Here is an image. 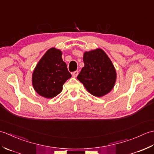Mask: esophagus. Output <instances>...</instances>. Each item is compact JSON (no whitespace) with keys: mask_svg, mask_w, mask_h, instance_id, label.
Instances as JSON below:
<instances>
[{"mask_svg":"<svg viewBox=\"0 0 154 154\" xmlns=\"http://www.w3.org/2000/svg\"><path fill=\"white\" fill-rule=\"evenodd\" d=\"M78 74H79V71H74V72H73V73H72V76H73V77H77Z\"/></svg>","mask_w":154,"mask_h":154,"instance_id":"esophagus-1","label":"esophagus"}]
</instances>
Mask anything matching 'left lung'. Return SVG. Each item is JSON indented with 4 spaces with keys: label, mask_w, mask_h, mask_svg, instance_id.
I'll return each instance as SVG.
<instances>
[{
    "label": "left lung",
    "mask_w": 154,
    "mask_h": 154,
    "mask_svg": "<svg viewBox=\"0 0 154 154\" xmlns=\"http://www.w3.org/2000/svg\"><path fill=\"white\" fill-rule=\"evenodd\" d=\"M84 67L77 79L93 96L101 97L110 93L115 85L116 71L112 61L102 49L85 51Z\"/></svg>",
    "instance_id": "8db88e82"
}]
</instances>
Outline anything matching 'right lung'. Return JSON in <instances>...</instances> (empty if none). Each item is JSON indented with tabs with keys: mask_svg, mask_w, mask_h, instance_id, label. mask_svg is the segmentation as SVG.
Segmentation results:
<instances>
[{
	"mask_svg": "<svg viewBox=\"0 0 154 154\" xmlns=\"http://www.w3.org/2000/svg\"><path fill=\"white\" fill-rule=\"evenodd\" d=\"M61 55L60 50L51 48L35 66L32 73V85L40 96L47 99L56 97L61 92L63 84L71 77Z\"/></svg>",
	"mask_w": 154,
	"mask_h": 154,
	"instance_id": "add662e5",
	"label": "right lung"
}]
</instances>
